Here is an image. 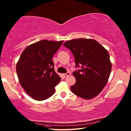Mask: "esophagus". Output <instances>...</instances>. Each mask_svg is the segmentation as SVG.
Returning <instances> with one entry per match:
<instances>
[{"mask_svg":"<svg viewBox=\"0 0 131 131\" xmlns=\"http://www.w3.org/2000/svg\"><path fill=\"white\" fill-rule=\"evenodd\" d=\"M70 75V73H69V72H68L67 73L63 74V77L64 78H66L67 77Z\"/></svg>","mask_w":131,"mask_h":131,"instance_id":"obj_1","label":"esophagus"}]
</instances>
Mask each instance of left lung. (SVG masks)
<instances>
[{
	"label": "left lung",
	"instance_id": "left-lung-1",
	"mask_svg": "<svg viewBox=\"0 0 131 131\" xmlns=\"http://www.w3.org/2000/svg\"><path fill=\"white\" fill-rule=\"evenodd\" d=\"M63 46L73 53L76 68H80L73 72L76 82L70 87L71 91L86 100L97 96L106 84L112 70L108 51L91 39L66 41Z\"/></svg>",
	"mask_w": 131,
	"mask_h": 131
}]
</instances>
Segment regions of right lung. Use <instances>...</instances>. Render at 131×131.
Returning a JSON list of instances; mask_svg holds the SVG:
<instances>
[{"label": "right lung", "instance_id": "add662e5", "mask_svg": "<svg viewBox=\"0 0 131 131\" xmlns=\"http://www.w3.org/2000/svg\"><path fill=\"white\" fill-rule=\"evenodd\" d=\"M63 41L43 40L27 46L16 65V72L22 87L29 96L38 101L49 98L61 78L54 71L52 61Z\"/></svg>", "mask_w": 131, "mask_h": 131}]
</instances>
